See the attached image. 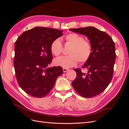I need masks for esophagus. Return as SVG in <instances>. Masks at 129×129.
Returning a JSON list of instances; mask_svg holds the SVG:
<instances>
[{
  "mask_svg": "<svg viewBox=\"0 0 129 129\" xmlns=\"http://www.w3.org/2000/svg\"><path fill=\"white\" fill-rule=\"evenodd\" d=\"M69 71V69H67V68H63V71L64 73L65 72H67V71Z\"/></svg>",
  "mask_w": 129,
  "mask_h": 129,
  "instance_id": "1",
  "label": "esophagus"
}]
</instances>
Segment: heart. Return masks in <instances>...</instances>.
I'll list each match as a JSON object with an SVG mask.
<instances>
[{"instance_id": "1", "label": "heart", "mask_w": 129, "mask_h": 129, "mask_svg": "<svg viewBox=\"0 0 129 129\" xmlns=\"http://www.w3.org/2000/svg\"><path fill=\"white\" fill-rule=\"evenodd\" d=\"M66 45H71L69 48V55L61 56L54 61V64L65 68L74 67L78 62L85 63L90 57L92 54V46L84 38L75 33L68 34L64 38ZM50 52L54 55L60 56L63 51V46L59 39L54 40L50 44Z\"/></svg>"}]
</instances>
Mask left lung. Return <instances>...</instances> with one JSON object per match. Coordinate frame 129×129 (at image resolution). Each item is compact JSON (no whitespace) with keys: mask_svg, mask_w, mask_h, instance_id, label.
I'll return each mask as SVG.
<instances>
[{"mask_svg":"<svg viewBox=\"0 0 129 129\" xmlns=\"http://www.w3.org/2000/svg\"><path fill=\"white\" fill-rule=\"evenodd\" d=\"M69 30L87 36L92 50L90 57L82 66L87 72L83 73L80 68L74 69L76 77L72 82V85L81 96H96L104 91L112 79L116 57L115 43L107 33L93 27Z\"/></svg>","mask_w":129,"mask_h":129,"instance_id":"left-lung-1","label":"left lung"}]
</instances>
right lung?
<instances>
[{"label": "right lung", "instance_id": "right-lung-1", "mask_svg": "<svg viewBox=\"0 0 129 129\" xmlns=\"http://www.w3.org/2000/svg\"><path fill=\"white\" fill-rule=\"evenodd\" d=\"M62 31L36 27L26 30L15 42L14 67L19 86L37 98L47 95L57 78L63 74L60 66L47 68L53 60L50 46Z\"/></svg>", "mask_w": 129, "mask_h": 129}]
</instances>
